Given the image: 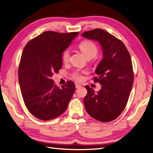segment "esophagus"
<instances>
[{
    "label": "esophagus",
    "mask_w": 153,
    "mask_h": 153,
    "mask_svg": "<svg viewBox=\"0 0 153 153\" xmlns=\"http://www.w3.org/2000/svg\"><path fill=\"white\" fill-rule=\"evenodd\" d=\"M75 87H76V88L77 89V88H80V87H81V85H80V84H76V85H75Z\"/></svg>",
    "instance_id": "34e87169"
}]
</instances>
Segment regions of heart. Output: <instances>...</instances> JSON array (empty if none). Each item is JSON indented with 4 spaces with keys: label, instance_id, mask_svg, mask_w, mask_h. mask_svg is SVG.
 <instances>
[{
    "label": "heart",
    "instance_id": "1",
    "mask_svg": "<svg viewBox=\"0 0 153 153\" xmlns=\"http://www.w3.org/2000/svg\"><path fill=\"white\" fill-rule=\"evenodd\" d=\"M79 48L82 52V53L85 55L87 58H93L97 55L98 52V48L97 45L90 40H85L82 41L79 45ZM70 57V51L69 49H66L63 52L62 54V59L64 62H68L69 61ZM73 77L76 80H82V76L80 72L76 71L73 74Z\"/></svg>",
    "mask_w": 153,
    "mask_h": 153
}]
</instances>
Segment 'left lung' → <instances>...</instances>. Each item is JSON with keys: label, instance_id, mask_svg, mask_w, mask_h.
<instances>
[{"label": "left lung", "instance_id": "obj_1", "mask_svg": "<svg viewBox=\"0 0 153 153\" xmlns=\"http://www.w3.org/2000/svg\"><path fill=\"white\" fill-rule=\"evenodd\" d=\"M82 36L98 42L103 59L95 71L101 89L96 92L86 85L87 94L84 99L87 112L101 122L116 119L126 107L133 84L134 75L130 55L124 44L106 31L96 29Z\"/></svg>", "mask_w": 153, "mask_h": 153}]
</instances>
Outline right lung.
Here are the masks:
<instances>
[{
	"label": "right lung",
	"mask_w": 153,
	"mask_h": 153,
	"mask_svg": "<svg viewBox=\"0 0 153 153\" xmlns=\"http://www.w3.org/2000/svg\"><path fill=\"white\" fill-rule=\"evenodd\" d=\"M78 34L46 31L25 47L18 81L25 106L36 118L48 121L66 110L75 91V84L68 81L59 88L51 77L61 69L62 54Z\"/></svg>",
	"instance_id": "add662e5"
}]
</instances>
